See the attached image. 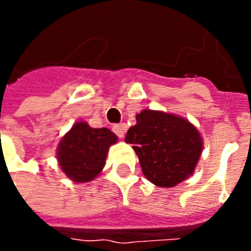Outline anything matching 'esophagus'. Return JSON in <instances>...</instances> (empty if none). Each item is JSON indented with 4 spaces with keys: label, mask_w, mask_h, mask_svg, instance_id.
<instances>
[{
    "label": "esophagus",
    "mask_w": 251,
    "mask_h": 251,
    "mask_svg": "<svg viewBox=\"0 0 251 251\" xmlns=\"http://www.w3.org/2000/svg\"><path fill=\"white\" fill-rule=\"evenodd\" d=\"M113 131H114L117 136L122 138V137L125 136V126L124 125H114L113 126Z\"/></svg>",
    "instance_id": "34e87169"
}]
</instances>
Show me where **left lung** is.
<instances>
[{"label":"left lung","mask_w":251,"mask_h":251,"mask_svg":"<svg viewBox=\"0 0 251 251\" xmlns=\"http://www.w3.org/2000/svg\"><path fill=\"white\" fill-rule=\"evenodd\" d=\"M127 130L142 174L157 187L171 188L194 174L203 151L199 130L188 120L157 110H142Z\"/></svg>","instance_id":"8db88e82"}]
</instances>
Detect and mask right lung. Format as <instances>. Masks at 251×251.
Segmentation results:
<instances>
[{
	"mask_svg": "<svg viewBox=\"0 0 251 251\" xmlns=\"http://www.w3.org/2000/svg\"><path fill=\"white\" fill-rule=\"evenodd\" d=\"M117 140L107 127L94 129L87 122H76L59 142L56 156L60 169L75 183L91 181L102 172L109 148Z\"/></svg>",
	"mask_w": 251,
	"mask_h": 251,
	"instance_id": "1",
	"label": "right lung"
}]
</instances>
